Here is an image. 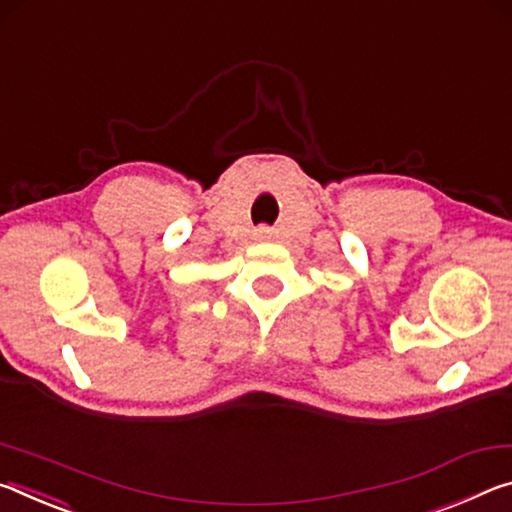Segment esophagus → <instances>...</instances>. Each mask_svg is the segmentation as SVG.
Instances as JSON below:
<instances>
[{
    "mask_svg": "<svg viewBox=\"0 0 512 512\" xmlns=\"http://www.w3.org/2000/svg\"><path fill=\"white\" fill-rule=\"evenodd\" d=\"M270 226H258V231H256V236L258 238H270Z\"/></svg>",
    "mask_w": 512,
    "mask_h": 512,
    "instance_id": "1",
    "label": "esophagus"
}]
</instances>
